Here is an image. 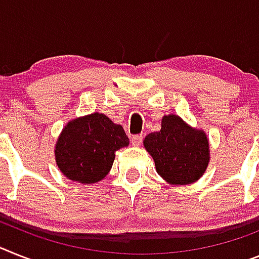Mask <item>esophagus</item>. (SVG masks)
<instances>
[{"label": "esophagus", "instance_id": "obj_1", "mask_svg": "<svg viewBox=\"0 0 259 259\" xmlns=\"http://www.w3.org/2000/svg\"><path fill=\"white\" fill-rule=\"evenodd\" d=\"M143 136L142 134H137V136L132 137V143H133L134 146H140L141 143H142Z\"/></svg>", "mask_w": 259, "mask_h": 259}]
</instances>
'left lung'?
I'll return each instance as SVG.
<instances>
[{
    "mask_svg": "<svg viewBox=\"0 0 259 259\" xmlns=\"http://www.w3.org/2000/svg\"><path fill=\"white\" fill-rule=\"evenodd\" d=\"M143 146L153 156L156 172L170 184L196 182L209 162L205 133L187 125L177 114L163 117L159 132L146 136Z\"/></svg>",
    "mask_w": 259,
    "mask_h": 259,
    "instance_id": "obj_1",
    "label": "left lung"
}]
</instances>
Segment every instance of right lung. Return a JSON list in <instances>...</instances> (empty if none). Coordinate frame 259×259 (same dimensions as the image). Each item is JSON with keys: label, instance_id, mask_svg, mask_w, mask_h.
Wrapping results in <instances>:
<instances>
[{"label": "right lung", "instance_id": "add662e5", "mask_svg": "<svg viewBox=\"0 0 259 259\" xmlns=\"http://www.w3.org/2000/svg\"><path fill=\"white\" fill-rule=\"evenodd\" d=\"M127 145L122 126L103 113H92L64 126L55 145V160L69 180L92 184L108 175L116 151Z\"/></svg>", "mask_w": 259, "mask_h": 259}]
</instances>
